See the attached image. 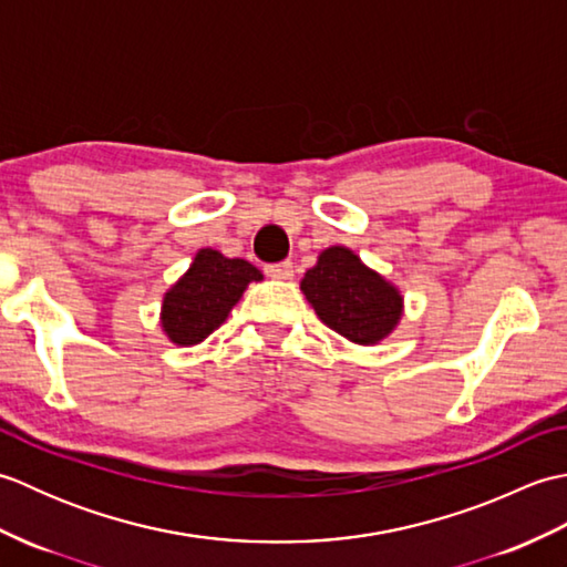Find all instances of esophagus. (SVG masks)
Segmentation results:
<instances>
[{"label": "esophagus", "mask_w": 567, "mask_h": 567, "mask_svg": "<svg viewBox=\"0 0 567 567\" xmlns=\"http://www.w3.org/2000/svg\"><path fill=\"white\" fill-rule=\"evenodd\" d=\"M265 275H268V277H275V280H290V277L295 275V265H292L290 260L265 265Z\"/></svg>", "instance_id": "34e87169"}]
</instances>
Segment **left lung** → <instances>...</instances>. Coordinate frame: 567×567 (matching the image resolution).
Here are the masks:
<instances>
[{
    "instance_id": "left-lung-1",
    "label": "left lung",
    "mask_w": 567,
    "mask_h": 567,
    "mask_svg": "<svg viewBox=\"0 0 567 567\" xmlns=\"http://www.w3.org/2000/svg\"><path fill=\"white\" fill-rule=\"evenodd\" d=\"M299 287L317 317L358 346H375L388 339L402 319L400 290L346 246L321 250Z\"/></svg>"
}]
</instances>
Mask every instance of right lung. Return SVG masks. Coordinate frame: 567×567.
Masks as SVG:
<instances>
[{
    "mask_svg": "<svg viewBox=\"0 0 567 567\" xmlns=\"http://www.w3.org/2000/svg\"><path fill=\"white\" fill-rule=\"evenodd\" d=\"M262 272L244 258H226L219 250L202 248L189 270L165 292L161 323L177 346H197L219 329L228 311Z\"/></svg>",
    "mask_w": 567,
    "mask_h": 567,
    "instance_id": "right-lung-1",
    "label": "right lung"
}]
</instances>
